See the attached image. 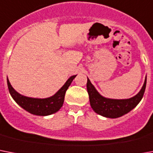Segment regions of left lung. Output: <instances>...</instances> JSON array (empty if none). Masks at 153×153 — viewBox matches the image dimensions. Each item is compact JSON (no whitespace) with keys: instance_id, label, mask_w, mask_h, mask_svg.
Instances as JSON below:
<instances>
[{"instance_id":"left-lung-1","label":"left lung","mask_w":153,"mask_h":153,"mask_svg":"<svg viewBox=\"0 0 153 153\" xmlns=\"http://www.w3.org/2000/svg\"><path fill=\"white\" fill-rule=\"evenodd\" d=\"M146 88V78L142 88L136 96L127 100L107 99L100 95L88 78L87 90L91 108L96 113L106 118H116L124 115L134 109L142 99Z\"/></svg>"}]
</instances>
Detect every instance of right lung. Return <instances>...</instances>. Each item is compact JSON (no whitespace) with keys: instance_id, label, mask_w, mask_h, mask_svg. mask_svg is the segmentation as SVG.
I'll list each match as a JSON object with an SVG mask.
<instances>
[{"instance_id":"obj_1","label":"right lung","mask_w":153,"mask_h":153,"mask_svg":"<svg viewBox=\"0 0 153 153\" xmlns=\"http://www.w3.org/2000/svg\"><path fill=\"white\" fill-rule=\"evenodd\" d=\"M76 75L72 76L71 77H69L65 84L58 90L57 93L51 97L46 98V99H36V98H30L22 96L12 87L8 79H7V84H8V91L10 92L12 97L22 108H24L25 111L35 115L46 116L56 113L62 107L65 92L73 79L76 77Z\"/></svg>"}]
</instances>
